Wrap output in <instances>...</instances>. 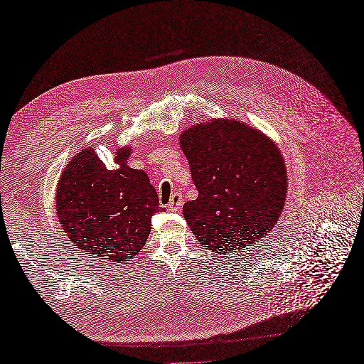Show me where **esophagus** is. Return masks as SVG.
<instances>
[{
    "mask_svg": "<svg viewBox=\"0 0 364 364\" xmlns=\"http://www.w3.org/2000/svg\"><path fill=\"white\" fill-rule=\"evenodd\" d=\"M183 205V196L181 193H176L171 196V199L168 202V209L170 211H178Z\"/></svg>",
    "mask_w": 364,
    "mask_h": 364,
    "instance_id": "34e87169",
    "label": "esophagus"
}]
</instances>
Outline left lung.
I'll return each mask as SVG.
<instances>
[{
	"mask_svg": "<svg viewBox=\"0 0 364 364\" xmlns=\"http://www.w3.org/2000/svg\"><path fill=\"white\" fill-rule=\"evenodd\" d=\"M179 142L199 191L182 209L197 241L217 255H232L269 235L289 181L277 144L237 118L196 123Z\"/></svg>",
	"mask_w": 364,
	"mask_h": 364,
	"instance_id": "left-lung-1",
	"label": "left lung"
}]
</instances>
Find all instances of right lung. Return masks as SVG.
Returning <instances> with one entry per match:
<instances>
[{"instance_id": "1", "label": "right lung", "mask_w": 364, "mask_h": 364, "mask_svg": "<svg viewBox=\"0 0 364 364\" xmlns=\"http://www.w3.org/2000/svg\"><path fill=\"white\" fill-rule=\"evenodd\" d=\"M130 153V146L118 147L117 168L107 170L92 147H83L59 178V223L68 241L91 258L127 264L146 245L150 218L161 209L147 173L127 165Z\"/></svg>"}]
</instances>
